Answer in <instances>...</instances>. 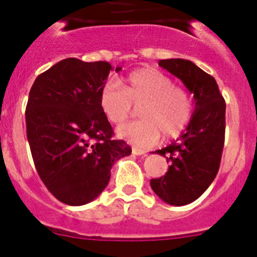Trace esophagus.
I'll return each mask as SVG.
<instances>
[{
    "instance_id": "1",
    "label": "esophagus",
    "mask_w": 257,
    "mask_h": 257,
    "mask_svg": "<svg viewBox=\"0 0 257 257\" xmlns=\"http://www.w3.org/2000/svg\"><path fill=\"white\" fill-rule=\"evenodd\" d=\"M145 153H147V152L143 151V149L136 148V147H133V154H135V156H144Z\"/></svg>"
}]
</instances>
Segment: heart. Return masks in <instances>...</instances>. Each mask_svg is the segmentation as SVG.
<instances>
[{"label": "heart", "instance_id": "obj_1", "mask_svg": "<svg viewBox=\"0 0 257 257\" xmlns=\"http://www.w3.org/2000/svg\"><path fill=\"white\" fill-rule=\"evenodd\" d=\"M139 106L140 121L118 127L117 135L138 147L156 144L180 135L193 114V99L187 88L174 85L170 76L156 68H142L130 73L123 86L108 81L101 88L99 105L112 124H121Z\"/></svg>", "mask_w": 257, "mask_h": 257}]
</instances>
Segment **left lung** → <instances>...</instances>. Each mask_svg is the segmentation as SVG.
<instances>
[{"label": "left lung", "mask_w": 257, "mask_h": 257, "mask_svg": "<svg viewBox=\"0 0 257 257\" xmlns=\"http://www.w3.org/2000/svg\"><path fill=\"white\" fill-rule=\"evenodd\" d=\"M158 64L181 79L194 99L187 128L176 142L157 151L170 163L169 171L151 180L163 202L184 206L199 198L216 178L225 139V100L215 78L190 60L165 59Z\"/></svg>", "instance_id": "left-lung-1"}]
</instances>
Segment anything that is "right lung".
<instances>
[{
  "mask_svg": "<svg viewBox=\"0 0 257 257\" xmlns=\"http://www.w3.org/2000/svg\"><path fill=\"white\" fill-rule=\"evenodd\" d=\"M122 68L117 67L115 72ZM113 67L68 58L36 78L26 108L27 138L41 180L59 201L82 206L108 185L113 163L130 156L99 105Z\"/></svg>",
  "mask_w": 257,
  "mask_h": 257,
  "instance_id": "1",
  "label": "right lung"
}]
</instances>
